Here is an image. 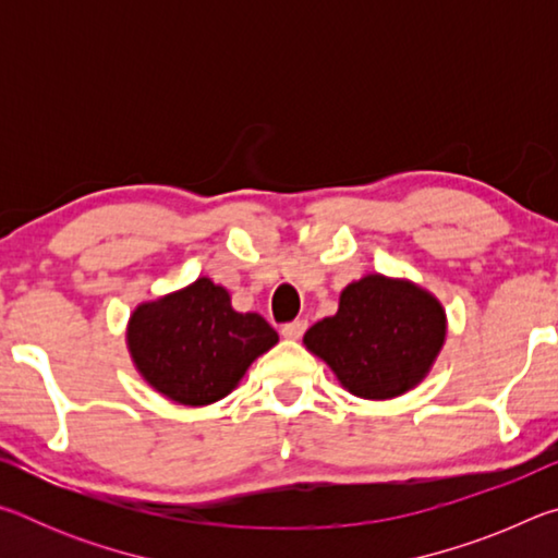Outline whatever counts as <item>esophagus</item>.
I'll use <instances>...</instances> for the list:
<instances>
[{
	"label": "esophagus",
	"instance_id": "34e87169",
	"mask_svg": "<svg viewBox=\"0 0 558 558\" xmlns=\"http://www.w3.org/2000/svg\"><path fill=\"white\" fill-rule=\"evenodd\" d=\"M307 329V319H292V323L280 327V335L286 339H300Z\"/></svg>",
	"mask_w": 558,
	"mask_h": 558
}]
</instances>
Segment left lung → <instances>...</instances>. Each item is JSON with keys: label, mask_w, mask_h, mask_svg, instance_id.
<instances>
[{"label": "left lung", "mask_w": 558, "mask_h": 558, "mask_svg": "<svg viewBox=\"0 0 558 558\" xmlns=\"http://www.w3.org/2000/svg\"><path fill=\"white\" fill-rule=\"evenodd\" d=\"M442 339L446 310L430 292L366 276L342 290L337 315L307 329L305 347L359 399H393L428 374Z\"/></svg>", "instance_id": "obj_1"}]
</instances>
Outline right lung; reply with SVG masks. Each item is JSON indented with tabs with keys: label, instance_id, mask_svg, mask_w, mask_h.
Segmentation results:
<instances>
[{
	"label": "right lung",
	"instance_id": "1",
	"mask_svg": "<svg viewBox=\"0 0 558 558\" xmlns=\"http://www.w3.org/2000/svg\"><path fill=\"white\" fill-rule=\"evenodd\" d=\"M278 342L256 313H235L231 295L209 278L145 302L130 317L128 347L137 372L167 399L206 405L243 379L253 359Z\"/></svg>",
	"mask_w": 558,
	"mask_h": 558
}]
</instances>
